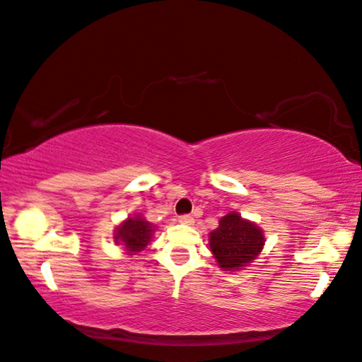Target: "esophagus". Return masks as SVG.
<instances>
[{"mask_svg":"<svg viewBox=\"0 0 362 362\" xmlns=\"http://www.w3.org/2000/svg\"><path fill=\"white\" fill-rule=\"evenodd\" d=\"M179 223H180V224H187V226H192L193 223H195V219H193L190 214H182V216H180V218H179Z\"/></svg>","mask_w":362,"mask_h":362,"instance_id":"esophagus-1","label":"esophagus"}]
</instances>
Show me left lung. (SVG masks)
Instances as JSON below:
<instances>
[{
	"mask_svg": "<svg viewBox=\"0 0 362 362\" xmlns=\"http://www.w3.org/2000/svg\"><path fill=\"white\" fill-rule=\"evenodd\" d=\"M263 245V230L235 211L223 216L219 228L209 233V247L224 272H237L249 267V263L260 255Z\"/></svg>",
	"mask_w": 362,
	"mask_h": 362,
	"instance_id": "obj_1",
	"label": "left lung"
}]
</instances>
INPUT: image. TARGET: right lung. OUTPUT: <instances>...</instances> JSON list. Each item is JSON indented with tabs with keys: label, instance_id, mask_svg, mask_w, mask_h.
<instances>
[{
	"label": "right lung",
	"instance_id": "1",
	"mask_svg": "<svg viewBox=\"0 0 362 362\" xmlns=\"http://www.w3.org/2000/svg\"><path fill=\"white\" fill-rule=\"evenodd\" d=\"M154 233V226L148 223L143 216L134 214V218H128L127 221L115 229V244H122L128 250L129 255L146 249L151 237Z\"/></svg>",
	"mask_w": 362,
	"mask_h": 362
}]
</instances>
